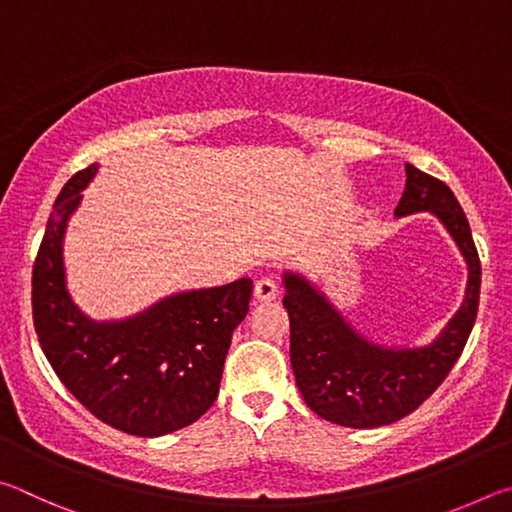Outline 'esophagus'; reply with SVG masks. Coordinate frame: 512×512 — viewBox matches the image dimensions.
Instances as JSON below:
<instances>
[{
	"label": "esophagus",
	"mask_w": 512,
	"mask_h": 512,
	"mask_svg": "<svg viewBox=\"0 0 512 512\" xmlns=\"http://www.w3.org/2000/svg\"><path fill=\"white\" fill-rule=\"evenodd\" d=\"M277 293H280V289H277L275 280H271V277H262V280L255 282V300L257 302H271L277 298Z\"/></svg>",
	"instance_id": "1"
}]
</instances>
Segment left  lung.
<instances>
[{
    "label": "left lung",
    "instance_id": "left-lung-1",
    "mask_svg": "<svg viewBox=\"0 0 512 512\" xmlns=\"http://www.w3.org/2000/svg\"><path fill=\"white\" fill-rule=\"evenodd\" d=\"M406 187L395 216L429 212L467 264L461 307L427 345L395 348L361 334L327 293L298 271H282L291 320V368L307 406L323 420L375 429L402 420L443 384L470 336L481 291V262L467 216L452 189L406 162Z\"/></svg>",
    "mask_w": 512,
    "mask_h": 512
}]
</instances>
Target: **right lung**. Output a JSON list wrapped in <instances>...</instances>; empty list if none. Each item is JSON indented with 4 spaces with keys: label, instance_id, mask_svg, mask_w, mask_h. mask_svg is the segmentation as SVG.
Listing matches in <instances>:
<instances>
[{
    "label": "right lung",
    "instance_id": "add662e5",
    "mask_svg": "<svg viewBox=\"0 0 512 512\" xmlns=\"http://www.w3.org/2000/svg\"><path fill=\"white\" fill-rule=\"evenodd\" d=\"M97 171L99 164L79 171L56 198L33 264V325L51 368L85 409L131 436L158 438L214 404L253 280L171 293L126 318H90L69 296L63 244Z\"/></svg>",
    "mask_w": 512,
    "mask_h": 512
}]
</instances>
